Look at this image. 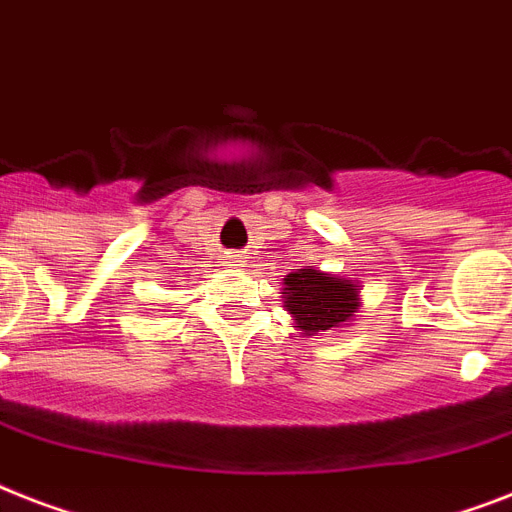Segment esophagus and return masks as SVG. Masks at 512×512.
<instances>
[{
    "label": "esophagus",
    "mask_w": 512,
    "mask_h": 512,
    "mask_svg": "<svg viewBox=\"0 0 512 512\" xmlns=\"http://www.w3.org/2000/svg\"><path fill=\"white\" fill-rule=\"evenodd\" d=\"M234 260H236V255H234ZM236 263H239V260H236Z\"/></svg>",
    "instance_id": "1"
}]
</instances>
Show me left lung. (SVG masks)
<instances>
[{
    "label": "left lung",
    "instance_id": "1",
    "mask_svg": "<svg viewBox=\"0 0 512 512\" xmlns=\"http://www.w3.org/2000/svg\"><path fill=\"white\" fill-rule=\"evenodd\" d=\"M284 307L302 336H318L350 326L360 313V286L339 273H326L313 265L284 278Z\"/></svg>",
    "mask_w": 512,
    "mask_h": 512
}]
</instances>
